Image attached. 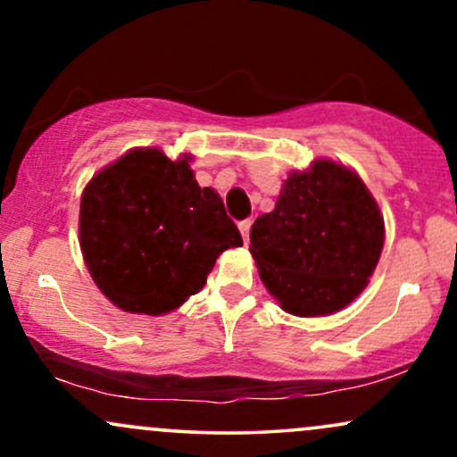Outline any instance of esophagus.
<instances>
[{
	"label": "esophagus",
	"mask_w": 457,
	"mask_h": 457,
	"mask_svg": "<svg viewBox=\"0 0 457 457\" xmlns=\"http://www.w3.org/2000/svg\"><path fill=\"white\" fill-rule=\"evenodd\" d=\"M238 229L240 234H243L245 243H249V232H251V219H245V221L238 223Z\"/></svg>",
	"instance_id": "esophagus-1"
}]
</instances>
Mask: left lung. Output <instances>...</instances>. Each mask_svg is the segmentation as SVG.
Listing matches in <instances>:
<instances>
[{
	"mask_svg": "<svg viewBox=\"0 0 457 457\" xmlns=\"http://www.w3.org/2000/svg\"><path fill=\"white\" fill-rule=\"evenodd\" d=\"M266 290L295 316H328L363 292L378 264L385 221L359 176L328 159L283 182L275 211L251 228Z\"/></svg>",
	"mask_w": 457,
	"mask_h": 457,
	"instance_id": "8db88e82",
	"label": "left lung"
}]
</instances>
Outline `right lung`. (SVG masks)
Masks as SVG:
<instances>
[{
    "instance_id": "obj_1",
    "label": "right lung",
    "mask_w": 457,
    "mask_h": 457,
    "mask_svg": "<svg viewBox=\"0 0 457 457\" xmlns=\"http://www.w3.org/2000/svg\"><path fill=\"white\" fill-rule=\"evenodd\" d=\"M188 161L135 148L83 188V260L98 290L124 312L178 309L206 286L225 249L243 245L219 193L197 185Z\"/></svg>"
}]
</instances>
